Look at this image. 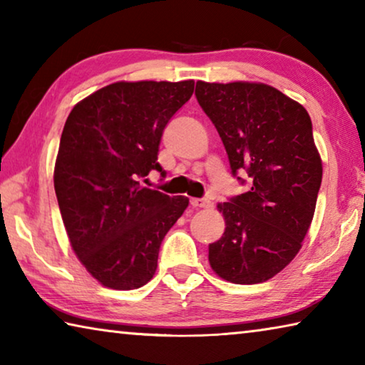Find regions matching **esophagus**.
<instances>
[{
    "mask_svg": "<svg viewBox=\"0 0 365 365\" xmlns=\"http://www.w3.org/2000/svg\"><path fill=\"white\" fill-rule=\"evenodd\" d=\"M190 205L193 206L195 209H205V207L209 206V201L207 200H200V197H191Z\"/></svg>",
    "mask_w": 365,
    "mask_h": 365,
    "instance_id": "1",
    "label": "esophagus"
}]
</instances>
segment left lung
Here are the masks:
<instances>
[{"mask_svg": "<svg viewBox=\"0 0 365 365\" xmlns=\"http://www.w3.org/2000/svg\"><path fill=\"white\" fill-rule=\"evenodd\" d=\"M195 95L217 128L233 174L243 169L251 190L217 211L225 220L209 245L220 279L256 285L298 255L311 227L322 182V159L302 104L261 82H196Z\"/></svg>", "mask_w": 365, "mask_h": 365, "instance_id": "1", "label": "left lung"}]
</instances>
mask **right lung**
Segmentation results:
<instances>
[{
    "instance_id": "right-lung-1",
    "label": "right lung",
    "mask_w": 365,
    "mask_h": 365,
    "mask_svg": "<svg viewBox=\"0 0 365 365\" xmlns=\"http://www.w3.org/2000/svg\"><path fill=\"white\" fill-rule=\"evenodd\" d=\"M193 80L115 82L78 101L67 117L54 190L73 252L103 287L135 289L158 269L165 233L188 197L146 188L164 127L187 103Z\"/></svg>"
}]
</instances>
